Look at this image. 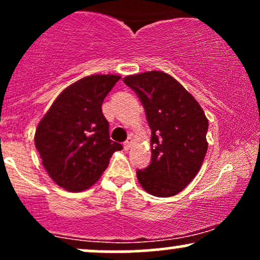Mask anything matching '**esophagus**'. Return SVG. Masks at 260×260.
Returning a JSON list of instances; mask_svg holds the SVG:
<instances>
[{"mask_svg":"<svg viewBox=\"0 0 260 260\" xmlns=\"http://www.w3.org/2000/svg\"><path fill=\"white\" fill-rule=\"evenodd\" d=\"M132 143H133V140H132V138H128L126 142L123 143V147H124V149H126V150H128V149H129L131 147H132Z\"/></svg>","mask_w":260,"mask_h":260,"instance_id":"1","label":"esophagus"}]
</instances>
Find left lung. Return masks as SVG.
Returning a JSON list of instances; mask_svg holds the SVG:
<instances>
[{"mask_svg": "<svg viewBox=\"0 0 260 260\" xmlns=\"http://www.w3.org/2000/svg\"><path fill=\"white\" fill-rule=\"evenodd\" d=\"M145 110L151 129V161L137 171L140 186L155 197H172L196 177L208 150V118L194 98L168 73L124 77Z\"/></svg>", "mask_w": 260, "mask_h": 260, "instance_id": "1", "label": "left lung"}]
</instances>
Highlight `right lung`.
Returning a JSON list of instances; mask_svg holds the SVG:
<instances>
[{
	"mask_svg": "<svg viewBox=\"0 0 260 260\" xmlns=\"http://www.w3.org/2000/svg\"><path fill=\"white\" fill-rule=\"evenodd\" d=\"M115 74H94L67 86L53 101L35 131V147L45 170L59 187L80 192L91 187L122 145L110 139L101 105Z\"/></svg>",
	"mask_w": 260,
	"mask_h": 260,
	"instance_id": "obj_1",
	"label": "right lung"
}]
</instances>
